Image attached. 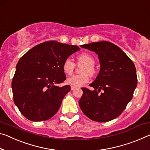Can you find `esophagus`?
Returning <instances> with one entry per match:
<instances>
[{
  "label": "esophagus",
  "mask_w": 150,
  "mask_h": 150,
  "mask_svg": "<svg viewBox=\"0 0 150 150\" xmlns=\"http://www.w3.org/2000/svg\"><path fill=\"white\" fill-rule=\"evenodd\" d=\"M75 87L71 86V90H73V89H75Z\"/></svg>",
  "instance_id": "obj_1"
}]
</instances>
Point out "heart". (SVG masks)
<instances>
[{
	"label": "heart",
	"instance_id": "1",
	"mask_svg": "<svg viewBox=\"0 0 150 150\" xmlns=\"http://www.w3.org/2000/svg\"><path fill=\"white\" fill-rule=\"evenodd\" d=\"M77 60L78 65H83L81 68V73H82V74L74 75L67 80L68 84L75 87H81L87 83L89 81L88 74L93 75L96 73L94 68L96 60L91 54L87 53H81L77 57ZM75 68V64L72 60L69 58L65 59L62 65L63 71L65 74L71 75L74 72Z\"/></svg>",
	"mask_w": 150,
	"mask_h": 150
}]
</instances>
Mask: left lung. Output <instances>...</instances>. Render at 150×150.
I'll use <instances>...</instances> for the list:
<instances>
[{
	"label": "left lung",
	"instance_id": "8db88e82",
	"mask_svg": "<svg viewBox=\"0 0 150 150\" xmlns=\"http://www.w3.org/2000/svg\"><path fill=\"white\" fill-rule=\"evenodd\" d=\"M81 47L98 54L101 68L89 85L93 91L81 88L79 107L90 120L109 122L120 116L132 100L137 84L136 69L129 57L110 42H91Z\"/></svg>",
	"mask_w": 150,
	"mask_h": 150
}]
</instances>
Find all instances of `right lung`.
<instances>
[{
	"instance_id": "obj_1",
	"label": "right lung",
	"mask_w": 150,
	"mask_h": 150,
	"mask_svg": "<svg viewBox=\"0 0 150 150\" xmlns=\"http://www.w3.org/2000/svg\"><path fill=\"white\" fill-rule=\"evenodd\" d=\"M79 50L76 45L50 41L36 45L21 57L11 85L14 102L28 120L42 122L57 112L71 90L70 85L57 86L66 79L63 63Z\"/></svg>"
}]
</instances>
